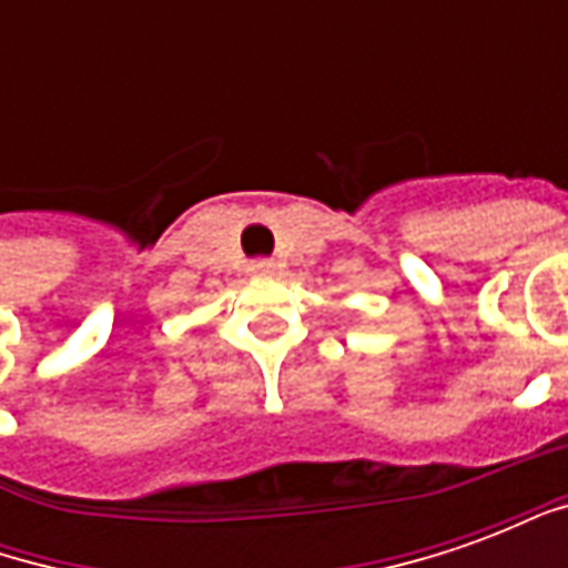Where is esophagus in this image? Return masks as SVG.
I'll use <instances>...</instances> for the list:
<instances>
[{
	"instance_id": "1",
	"label": "esophagus",
	"mask_w": 568,
	"mask_h": 568,
	"mask_svg": "<svg viewBox=\"0 0 568 568\" xmlns=\"http://www.w3.org/2000/svg\"><path fill=\"white\" fill-rule=\"evenodd\" d=\"M273 271H276V264L271 258H255L248 264V273H255V276H267Z\"/></svg>"
}]
</instances>
